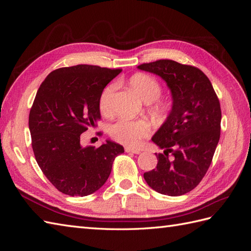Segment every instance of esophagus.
Listing matches in <instances>:
<instances>
[{
  "instance_id": "obj_1",
  "label": "esophagus",
  "mask_w": 251,
  "mask_h": 251,
  "mask_svg": "<svg viewBox=\"0 0 251 251\" xmlns=\"http://www.w3.org/2000/svg\"><path fill=\"white\" fill-rule=\"evenodd\" d=\"M125 150H126V153L136 154V155H139V154H140V151H138V150H135V149H132V148H128V147H126Z\"/></svg>"
}]
</instances>
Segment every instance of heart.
<instances>
[{
	"label": "heart",
	"instance_id": "b5f03b06",
	"mask_svg": "<svg viewBox=\"0 0 251 251\" xmlns=\"http://www.w3.org/2000/svg\"><path fill=\"white\" fill-rule=\"evenodd\" d=\"M131 87L141 100L150 103L155 101L161 94V87L159 82L147 74H136L130 80ZM113 92V86L104 88L100 97V109L103 114L109 113V100ZM165 104L156 102L153 110L157 113H161L165 110ZM151 133L150 125L146 120H126L120 119L112 125L110 134L116 141L125 144L126 147L135 148L140 143V140L148 137Z\"/></svg>",
	"mask_w": 251,
	"mask_h": 251
}]
</instances>
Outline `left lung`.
Segmentation results:
<instances>
[{
  "label": "left lung",
  "instance_id": "left-lung-1",
  "mask_svg": "<svg viewBox=\"0 0 251 251\" xmlns=\"http://www.w3.org/2000/svg\"><path fill=\"white\" fill-rule=\"evenodd\" d=\"M161 77L172 109L151 141L163 149L156 169L143 174L150 187L172 197L191 192L206 174L221 130V108L211 82L198 68L171 59L137 67Z\"/></svg>",
  "mask_w": 251,
  "mask_h": 251
}]
</instances>
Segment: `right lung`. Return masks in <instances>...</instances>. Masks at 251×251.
Wrapping results in <instances>:
<instances>
[{
    "label": "right lung",
    "mask_w": 251,
    "mask_h": 251,
    "mask_svg": "<svg viewBox=\"0 0 251 251\" xmlns=\"http://www.w3.org/2000/svg\"><path fill=\"white\" fill-rule=\"evenodd\" d=\"M121 72L77 65L52 71L42 82L29 114L32 149L42 172L59 192L88 196L108 180L120 144L82 147L80 135L100 120V97Z\"/></svg>",
    "instance_id": "1"
}]
</instances>
